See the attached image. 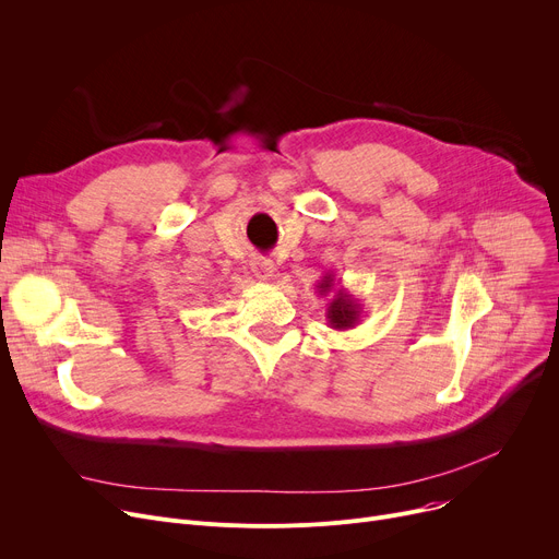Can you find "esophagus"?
Masks as SVG:
<instances>
[{
    "instance_id": "obj_1",
    "label": "esophagus",
    "mask_w": 559,
    "mask_h": 559,
    "mask_svg": "<svg viewBox=\"0 0 559 559\" xmlns=\"http://www.w3.org/2000/svg\"><path fill=\"white\" fill-rule=\"evenodd\" d=\"M274 263L272 260H267V258H253V263H251V272H253V276L258 278V281H270L272 276H274Z\"/></svg>"
}]
</instances>
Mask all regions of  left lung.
I'll use <instances>...</instances> for the list:
<instances>
[{
  "label": "left lung",
  "instance_id": "8db88e82",
  "mask_svg": "<svg viewBox=\"0 0 559 559\" xmlns=\"http://www.w3.org/2000/svg\"><path fill=\"white\" fill-rule=\"evenodd\" d=\"M317 289L319 294H328L330 289H334V274H325L319 281ZM359 317H361V304L344 285H337L332 301L328 304V314H325L328 325L334 330H348L359 323Z\"/></svg>",
  "mask_w": 559,
  "mask_h": 559
}]
</instances>
